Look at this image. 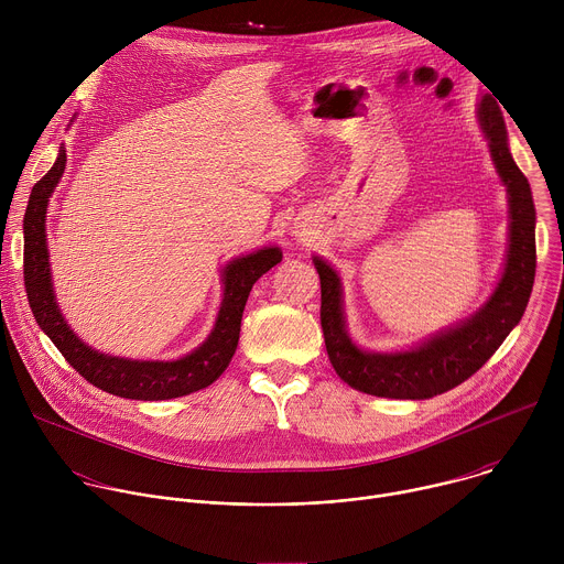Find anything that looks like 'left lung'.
Returning <instances> with one entry per match:
<instances>
[{"label": "left lung", "mask_w": 564, "mask_h": 564, "mask_svg": "<svg viewBox=\"0 0 564 564\" xmlns=\"http://www.w3.org/2000/svg\"><path fill=\"white\" fill-rule=\"evenodd\" d=\"M479 124L509 192L511 240L502 281L473 318L409 352H364L346 335L337 272L314 259L321 279V328L330 364L348 386L361 392L390 399L442 394L485 366L527 310L535 279V207L531 187L509 153L505 118L491 96L479 102Z\"/></svg>", "instance_id": "obj_1"}]
</instances>
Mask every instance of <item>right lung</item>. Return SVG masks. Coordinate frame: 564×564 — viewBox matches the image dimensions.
Returning a JSON list of instances; mask_svg holds the SVG:
<instances>
[{"instance_id":"add662e5","label":"right lung","mask_w":564,"mask_h":564,"mask_svg":"<svg viewBox=\"0 0 564 564\" xmlns=\"http://www.w3.org/2000/svg\"><path fill=\"white\" fill-rule=\"evenodd\" d=\"M66 167V153L59 149L55 165L40 178L31 192L24 214V285L37 326L48 335L62 357L96 388L127 399H174L216 381L229 366L240 335V318L252 285L276 263L279 248H265L225 268V296L209 339L192 355L178 361H131L107 357L79 341L62 318L48 272L46 250V205Z\"/></svg>"}]
</instances>
